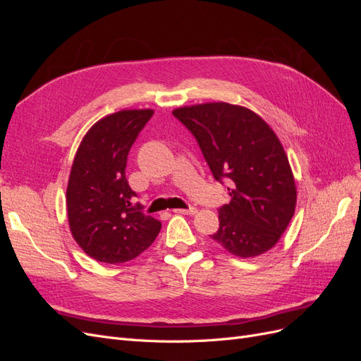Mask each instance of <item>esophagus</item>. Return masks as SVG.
Returning a JSON list of instances; mask_svg holds the SVG:
<instances>
[{
	"instance_id": "obj_1",
	"label": "esophagus",
	"mask_w": 361,
	"mask_h": 361,
	"mask_svg": "<svg viewBox=\"0 0 361 361\" xmlns=\"http://www.w3.org/2000/svg\"><path fill=\"white\" fill-rule=\"evenodd\" d=\"M174 214H182V215H194L197 214V209L195 207H190V209H174Z\"/></svg>"
}]
</instances>
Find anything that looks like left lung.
<instances>
[{"label":"left lung","mask_w":361,"mask_h":361,"mask_svg":"<svg viewBox=\"0 0 361 361\" xmlns=\"http://www.w3.org/2000/svg\"><path fill=\"white\" fill-rule=\"evenodd\" d=\"M197 138L216 180L227 179L232 200L218 209L211 235L238 257H256L274 247L297 206V185L285 149L272 128L243 105L206 102L173 110Z\"/></svg>","instance_id":"left-lung-1"}]
</instances>
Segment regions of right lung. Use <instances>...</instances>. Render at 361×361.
Wrapping results in <instances>:
<instances>
[{
  "label": "right lung",
  "instance_id": "right-lung-1",
  "mask_svg": "<svg viewBox=\"0 0 361 361\" xmlns=\"http://www.w3.org/2000/svg\"><path fill=\"white\" fill-rule=\"evenodd\" d=\"M154 110H122L87 130L76 150L66 190L68 221L85 255L104 264H123L152 245L161 231L157 218L134 206L126 161Z\"/></svg>",
  "mask_w": 361,
  "mask_h": 361
}]
</instances>
